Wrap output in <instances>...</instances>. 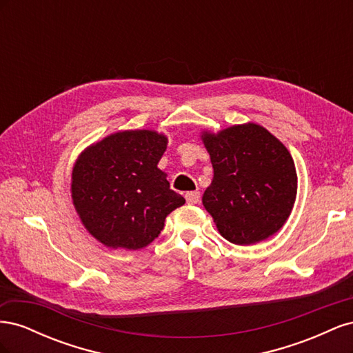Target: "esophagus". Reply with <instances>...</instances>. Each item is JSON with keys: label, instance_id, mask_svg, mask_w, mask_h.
Returning <instances> with one entry per match:
<instances>
[{"label": "esophagus", "instance_id": "esophagus-1", "mask_svg": "<svg viewBox=\"0 0 353 353\" xmlns=\"http://www.w3.org/2000/svg\"><path fill=\"white\" fill-rule=\"evenodd\" d=\"M185 200L188 205H197L200 201V193L199 191H188V193H185Z\"/></svg>", "mask_w": 353, "mask_h": 353}]
</instances>
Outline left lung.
Segmentation results:
<instances>
[{
  "label": "left lung",
  "instance_id": "1",
  "mask_svg": "<svg viewBox=\"0 0 353 353\" xmlns=\"http://www.w3.org/2000/svg\"><path fill=\"white\" fill-rule=\"evenodd\" d=\"M213 178L201 197L221 236L249 245L279 232L293 210L297 174L287 147L248 122L216 134L201 131Z\"/></svg>",
  "mask_w": 353,
  "mask_h": 353
}]
</instances>
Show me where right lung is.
<instances>
[{
  "instance_id": "add662e5",
  "label": "right lung",
  "mask_w": 353,
  "mask_h": 353,
  "mask_svg": "<svg viewBox=\"0 0 353 353\" xmlns=\"http://www.w3.org/2000/svg\"><path fill=\"white\" fill-rule=\"evenodd\" d=\"M166 147L165 134L128 130L104 137L78 156L72 169L73 206L85 230L105 248H145L169 213L185 203L157 168Z\"/></svg>"
}]
</instances>
